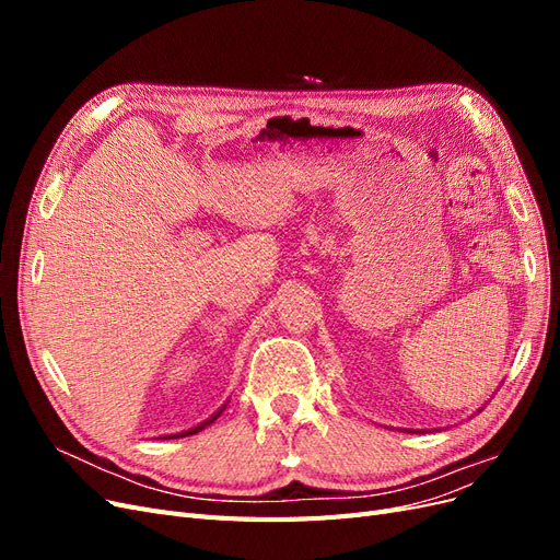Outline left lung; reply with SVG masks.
<instances>
[{
  "instance_id": "1",
  "label": "left lung",
  "mask_w": 560,
  "mask_h": 560,
  "mask_svg": "<svg viewBox=\"0 0 560 560\" xmlns=\"http://www.w3.org/2000/svg\"><path fill=\"white\" fill-rule=\"evenodd\" d=\"M404 432H416V430H404ZM420 432V430H418Z\"/></svg>"
}]
</instances>
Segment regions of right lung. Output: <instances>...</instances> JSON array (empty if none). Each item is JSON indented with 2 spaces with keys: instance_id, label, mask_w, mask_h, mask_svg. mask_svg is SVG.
Returning a JSON list of instances; mask_svg holds the SVG:
<instances>
[{
  "instance_id": "obj_1",
  "label": "right lung",
  "mask_w": 560,
  "mask_h": 560,
  "mask_svg": "<svg viewBox=\"0 0 560 560\" xmlns=\"http://www.w3.org/2000/svg\"><path fill=\"white\" fill-rule=\"evenodd\" d=\"M229 404V401H226ZM226 404H222V406H219V409L210 416V418H206V420H202V422H198V425L196 428H189V430H184V432H177V434H165V436H159V439H179V436H189V434H196V432H200V430H206L208 425H212V422L219 418V416H222L224 413V409H226Z\"/></svg>"
}]
</instances>
